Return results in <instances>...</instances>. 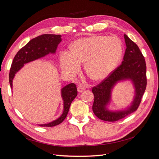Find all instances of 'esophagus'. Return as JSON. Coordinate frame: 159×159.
Returning a JSON list of instances; mask_svg holds the SVG:
<instances>
[{
	"instance_id": "34e87169",
	"label": "esophagus",
	"mask_w": 159,
	"mask_h": 159,
	"mask_svg": "<svg viewBox=\"0 0 159 159\" xmlns=\"http://www.w3.org/2000/svg\"><path fill=\"white\" fill-rule=\"evenodd\" d=\"M85 89V87L84 85H81V84H80V85H78V90L79 92H82V91H84Z\"/></svg>"
}]
</instances>
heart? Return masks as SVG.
<instances>
[{"label":"heart","instance_id":"1","mask_svg":"<svg viewBox=\"0 0 159 159\" xmlns=\"http://www.w3.org/2000/svg\"><path fill=\"white\" fill-rule=\"evenodd\" d=\"M71 53L60 55V64L66 71L77 73L80 64L85 63V71L91 79L106 78L119 62L122 54L121 42L115 37L91 36L72 43Z\"/></svg>","mask_w":159,"mask_h":159}]
</instances>
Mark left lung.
<instances>
[{"mask_svg":"<svg viewBox=\"0 0 159 159\" xmlns=\"http://www.w3.org/2000/svg\"><path fill=\"white\" fill-rule=\"evenodd\" d=\"M124 38L127 48L121 64L92 88L94 95L93 111L99 119L105 121H119L137 111L147 87L145 57L135 43L126 34L124 35ZM125 79H131L134 81L136 91V98L129 109L124 112H111L105 108V105L109 101L110 90L117 81Z\"/></svg>","mask_w":159,"mask_h":159,"instance_id":"1","label":"left lung"}]
</instances>
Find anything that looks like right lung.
I'll list each match as a JSON object with an SVG mask.
<instances>
[{
    "label": "right lung",
    "instance_id": "obj_1",
    "mask_svg": "<svg viewBox=\"0 0 159 159\" xmlns=\"http://www.w3.org/2000/svg\"><path fill=\"white\" fill-rule=\"evenodd\" d=\"M61 41V35L42 34L32 39L26 45L19 50L14 56L9 73V82L12 88V80L16 72L25 64L40 58L50 53H55L57 45ZM78 95L76 85L68 84L61 89V96L64 99V112L57 119L50 123L39 125L41 127H54L63 122L68 113L70 105Z\"/></svg>",
    "mask_w": 159,
    "mask_h": 159
}]
</instances>
